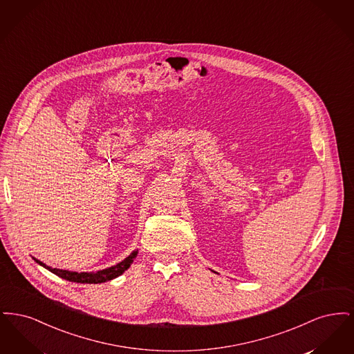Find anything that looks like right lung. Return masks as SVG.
I'll list each match as a JSON object with an SVG mask.
<instances>
[{"instance_id": "add662e5", "label": "right lung", "mask_w": 354, "mask_h": 354, "mask_svg": "<svg viewBox=\"0 0 354 354\" xmlns=\"http://www.w3.org/2000/svg\"><path fill=\"white\" fill-rule=\"evenodd\" d=\"M136 254H138V250L133 251L130 256H127L124 260H122L117 266H113L110 268L98 270V272H71V270H57V268H51L49 266L44 264L42 261H39L37 259H34V260L39 266H42L44 268L50 270L51 273H54L58 277L65 279L68 281L82 283V284H98V283H106L109 280H113V279L120 276L124 270H127L133 264Z\"/></svg>"}]
</instances>
